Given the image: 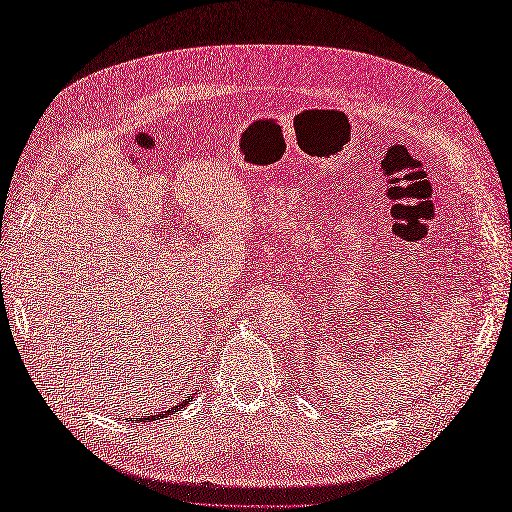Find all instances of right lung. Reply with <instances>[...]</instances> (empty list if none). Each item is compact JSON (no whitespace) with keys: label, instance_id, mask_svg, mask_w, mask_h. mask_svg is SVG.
<instances>
[{"label":"right lung","instance_id":"right-lung-1","mask_svg":"<svg viewBox=\"0 0 512 512\" xmlns=\"http://www.w3.org/2000/svg\"><path fill=\"white\" fill-rule=\"evenodd\" d=\"M190 399H192V397H190ZM190 399H183L179 406H175V408H168L166 412H158V414H153V416H147V418H143V421H158V418H164V416H168V414H175L179 408H185V406H188V401H190Z\"/></svg>","mask_w":512,"mask_h":512}]
</instances>
